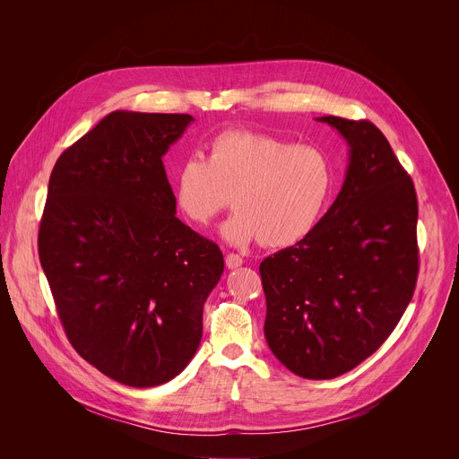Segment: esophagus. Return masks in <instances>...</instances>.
Instances as JSON below:
<instances>
[{
	"instance_id": "34e87169",
	"label": "esophagus",
	"mask_w": 459,
	"mask_h": 459,
	"mask_svg": "<svg viewBox=\"0 0 459 459\" xmlns=\"http://www.w3.org/2000/svg\"><path fill=\"white\" fill-rule=\"evenodd\" d=\"M225 264L229 269H238L243 265V257L238 254H227L225 255Z\"/></svg>"
}]
</instances>
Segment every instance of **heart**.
<instances>
[{
  "mask_svg": "<svg viewBox=\"0 0 459 459\" xmlns=\"http://www.w3.org/2000/svg\"><path fill=\"white\" fill-rule=\"evenodd\" d=\"M334 188V165L321 147L254 130H225L207 160L188 156L174 174V200L192 223L207 227L232 204L223 238L236 247L261 241L290 247L323 218Z\"/></svg>",
  "mask_w": 459,
  "mask_h": 459,
  "instance_id": "1",
  "label": "heart"
}]
</instances>
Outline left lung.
<instances>
[{
  "instance_id": "left-lung-1",
  "label": "left lung",
  "mask_w": 459,
  "mask_h": 459,
  "mask_svg": "<svg viewBox=\"0 0 459 459\" xmlns=\"http://www.w3.org/2000/svg\"><path fill=\"white\" fill-rule=\"evenodd\" d=\"M349 167L333 207L301 241L259 265L265 338L296 376L333 379L374 354L412 299L418 198L381 130L338 116Z\"/></svg>"
}]
</instances>
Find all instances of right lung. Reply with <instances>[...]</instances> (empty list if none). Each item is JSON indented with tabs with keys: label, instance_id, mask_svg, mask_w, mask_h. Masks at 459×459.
<instances>
[{
	"label": "right lung",
	"instance_id": "right-lung-1",
	"mask_svg": "<svg viewBox=\"0 0 459 459\" xmlns=\"http://www.w3.org/2000/svg\"><path fill=\"white\" fill-rule=\"evenodd\" d=\"M192 121L114 110L48 179L38 250L63 329L128 386L167 383L190 363L225 267L220 247L176 218L161 160Z\"/></svg>",
	"mask_w": 459,
	"mask_h": 459
}]
</instances>
